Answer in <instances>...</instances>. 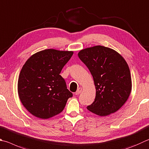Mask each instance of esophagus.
I'll return each mask as SVG.
<instances>
[{"mask_svg":"<svg viewBox=\"0 0 149 149\" xmlns=\"http://www.w3.org/2000/svg\"><path fill=\"white\" fill-rule=\"evenodd\" d=\"M81 91H82V88L79 87L77 89V91L75 92V95H79V94L81 93Z\"/></svg>","mask_w":149,"mask_h":149,"instance_id":"34e87169","label":"esophagus"}]
</instances>
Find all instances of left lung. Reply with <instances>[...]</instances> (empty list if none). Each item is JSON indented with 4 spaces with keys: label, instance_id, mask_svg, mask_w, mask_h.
<instances>
[{
    "label": "left lung",
    "instance_id": "left-lung-1",
    "mask_svg": "<svg viewBox=\"0 0 149 149\" xmlns=\"http://www.w3.org/2000/svg\"><path fill=\"white\" fill-rule=\"evenodd\" d=\"M78 56L91 72L96 88L95 100L87 109L100 117L117 111L132 91L130 71L125 59L113 49L102 45L81 50Z\"/></svg>",
    "mask_w": 149,
    "mask_h": 149
}]
</instances>
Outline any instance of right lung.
I'll list each match as a JSON object with an SVG mask.
<instances>
[{
  "label": "right lung",
  "mask_w": 149,
  "mask_h": 149,
  "mask_svg": "<svg viewBox=\"0 0 149 149\" xmlns=\"http://www.w3.org/2000/svg\"><path fill=\"white\" fill-rule=\"evenodd\" d=\"M74 51L48 49L38 51L24 64L19 75V99L29 112L47 119L63 111L72 93L60 75Z\"/></svg>",
  "instance_id": "right-lung-1"
}]
</instances>
